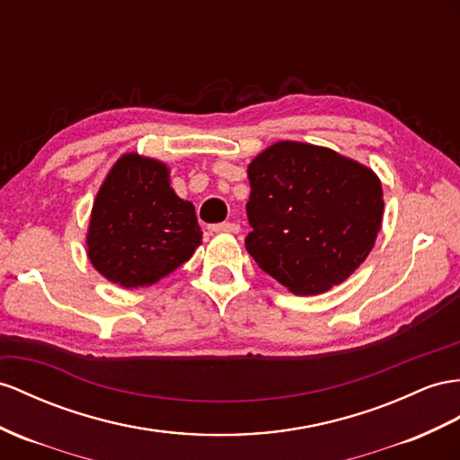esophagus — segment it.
<instances>
[{"label":"esophagus","instance_id":"obj_1","mask_svg":"<svg viewBox=\"0 0 460 460\" xmlns=\"http://www.w3.org/2000/svg\"><path fill=\"white\" fill-rule=\"evenodd\" d=\"M239 226L237 223H231V221H223V223H216V226H209V231H216V233H221V231H227V233H239Z\"/></svg>","mask_w":460,"mask_h":460}]
</instances>
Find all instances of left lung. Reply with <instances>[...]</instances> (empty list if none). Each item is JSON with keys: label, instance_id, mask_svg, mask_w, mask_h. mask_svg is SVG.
<instances>
[{"label": "left lung", "instance_id": "left-lung-1", "mask_svg": "<svg viewBox=\"0 0 460 460\" xmlns=\"http://www.w3.org/2000/svg\"><path fill=\"white\" fill-rule=\"evenodd\" d=\"M246 251L296 296L342 284L371 252L383 221L376 174L340 153L278 141L249 164Z\"/></svg>", "mask_w": 460, "mask_h": 460}]
</instances>
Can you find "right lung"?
Segmentation results:
<instances>
[{"label": "right lung", "mask_w": 460, "mask_h": 460, "mask_svg": "<svg viewBox=\"0 0 460 460\" xmlns=\"http://www.w3.org/2000/svg\"><path fill=\"white\" fill-rule=\"evenodd\" d=\"M202 243L194 206L174 194L167 164L128 153L114 163L91 211V264L126 289L153 286Z\"/></svg>", "instance_id": "1"}]
</instances>
